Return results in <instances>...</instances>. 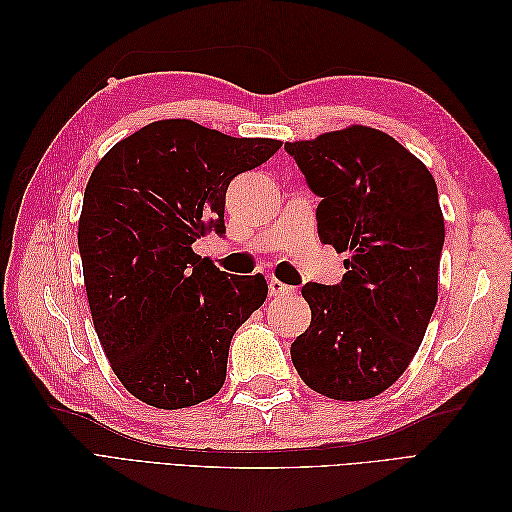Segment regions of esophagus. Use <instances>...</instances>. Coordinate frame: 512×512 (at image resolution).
I'll use <instances>...</instances> for the list:
<instances>
[{
  "mask_svg": "<svg viewBox=\"0 0 512 512\" xmlns=\"http://www.w3.org/2000/svg\"><path fill=\"white\" fill-rule=\"evenodd\" d=\"M269 292H271V297H286V294L294 292V288L282 284L280 280H269Z\"/></svg>",
  "mask_w": 512,
  "mask_h": 512,
  "instance_id": "1",
  "label": "esophagus"
}]
</instances>
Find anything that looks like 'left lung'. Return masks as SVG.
Segmentation results:
<instances>
[{"mask_svg": "<svg viewBox=\"0 0 512 512\" xmlns=\"http://www.w3.org/2000/svg\"><path fill=\"white\" fill-rule=\"evenodd\" d=\"M284 149L320 198V241L350 252L342 282L301 288L312 322L290 346L292 365L324 397H376L410 365L438 301L436 181L395 138L365 126Z\"/></svg>", "mask_w": 512, "mask_h": 512, "instance_id": "1", "label": "left lung"}]
</instances>
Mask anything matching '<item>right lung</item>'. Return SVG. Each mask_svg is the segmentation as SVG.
<instances>
[{
  "mask_svg": "<svg viewBox=\"0 0 512 512\" xmlns=\"http://www.w3.org/2000/svg\"><path fill=\"white\" fill-rule=\"evenodd\" d=\"M282 147L166 119L123 138L94 168L79 252L108 363L162 410L196 406L226 380L230 339L267 299L262 275L231 277L192 243L226 235V190Z\"/></svg>",
  "mask_w": 512,
  "mask_h": 512,
  "instance_id": "add662e5",
  "label": "right lung"
}]
</instances>
